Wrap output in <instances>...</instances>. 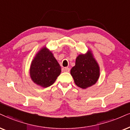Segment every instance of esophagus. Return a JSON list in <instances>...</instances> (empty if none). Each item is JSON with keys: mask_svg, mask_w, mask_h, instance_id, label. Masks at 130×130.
I'll return each mask as SVG.
<instances>
[{"mask_svg": "<svg viewBox=\"0 0 130 130\" xmlns=\"http://www.w3.org/2000/svg\"><path fill=\"white\" fill-rule=\"evenodd\" d=\"M63 70L64 72H69L70 71V68H64L63 69Z\"/></svg>", "mask_w": 130, "mask_h": 130, "instance_id": "obj_1", "label": "esophagus"}]
</instances>
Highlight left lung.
I'll use <instances>...</instances> for the list:
<instances>
[{"instance_id":"1","label":"left lung","mask_w":130,"mask_h":130,"mask_svg":"<svg viewBox=\"0 0 130 130\" xmlns=\"http://www.w3.org/2000/svg\"><path fill=\"white\" fill-rule=\"evenodd\" d=\"M70 73L75 84L82 89H87L97 82L100 70L90 51L76 57L75 66L71 69Z\"/></svg>"}]
</instances>
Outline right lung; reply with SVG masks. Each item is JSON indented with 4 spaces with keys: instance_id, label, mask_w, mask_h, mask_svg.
<instances>
[{
    "instance_id": "1",
    "label": "right lung",
    "mask_w": 130,
    "mask_h": 130,
    "mask_svg": "<svg viewBox=\"0 0 130 130\" xmlns=\"http://www.w3.org/2000/svg\"><path fill=\"white\" fill-rule=\"evenodd\" d=\"M61 71L60 66L52 53L43 47L32 61L30 76L35 84L47 87L54 84Z\"/></svg>"
}]
</instances>
